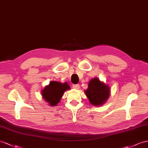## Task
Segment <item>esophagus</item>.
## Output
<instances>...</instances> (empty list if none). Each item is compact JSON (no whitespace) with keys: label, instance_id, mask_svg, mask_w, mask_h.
<instances>
[{"label":"esophagus","instance_id":"obj_1","mask_svg":"<svg viewBox=\"0 0 148 148\" xmlns=\"http://www.w3.org/2000/svg\"><path fill=\"white\" fill-rule=\"evenodd\" d=\"M79 87H80V86H79V84H73V88L75 89H79Z\"/></svg>","mask_w":148,"mask_h":148}]
</instances>
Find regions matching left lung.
I'll list each match as a JSON object with an SVG mask.
<instances>
[{
	"mask_svg": "<svg viewBox=\"0 0 148 148\" xmlns=\"http://www.w3.org/2000/svg\"><path fill=\"white\" fill-rule=\"evenodd\" d=\"M84 92L90 103L97 106L104 104L108 99L110 95V88L96 77L89 81L88 88Z\"/></svg>",
	"mask_w": 148,
	"mask_h": 148,
	"instance_id": "obj_1",
	"label": "left lung"
}]
</instances>
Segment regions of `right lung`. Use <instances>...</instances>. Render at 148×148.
Masks as SVG:
<instances>
[{"instance_id":"1","label":"right lung","mask_w":148,"mask_h":148,"mask_svg":"<svg viewBox=\"0 0 148 148\" xmlns=\"http://www.w3.org/2000/svg\"><path fill=\"white\" fill-rule=\"evenodd\" d=\"M70 89V86L67 82L61 83L57 81H51L42 90L43 99L49 106H55L59 103L64 92Z\"/></svg>"}]
</instances>
